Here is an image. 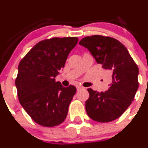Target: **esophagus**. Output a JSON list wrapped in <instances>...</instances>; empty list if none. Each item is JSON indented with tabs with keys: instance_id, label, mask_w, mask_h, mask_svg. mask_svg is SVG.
<instances>
[{
	"instance_id": "34e87169",
	"label": "esophagus",
	"mask_w": 148,
	"mask_h": 148,
	"mask_svg": "<svg viewBox=\"0 0 148 148\" xmlns=\"http://www.w3.org/2000/svg\"><path fill=\"white\" fill-rule=\"evenodd\" d=\"M83 89H84V87L80 86V85H77V91H79V90H83Z\"/></svg>"
}]
</instances>
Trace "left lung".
<instances>
[{
  "mask_svg": "<svg viewBox=\"0 0 148 148\" xmlns=\"http://www.w3.org/2000/svg\"><path fill=\"white\" fill-rule=\"evenodd\" d=\"M79 44L88 49L97 63L112 75V82L104 92L87 89V115L95 121H112L120 117L134 99L139 85L138 66L125 46L114 38L86 36Z\"/></svg>",
  "mask_w": 148,
  "mask_h": 148,
  "instance_id": "1",
  "label": "left lung"
}]
</instances>
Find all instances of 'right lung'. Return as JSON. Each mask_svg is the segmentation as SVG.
Instances as JSON below:
<instances>
[{"instance_id":"1","label":"right lung","mask_w":148,"mask_h":148,"mask_svg":"<svg viewBox=\"0 0 148 148\" xmlns=\"http://www.w3.org/2000/svg\"><path fill=\"white\" fill-rule=\"evenodd\" d=\"M77 42V37L41 41L19 63L15 80L19 101L32 119L42 126H56L67 116L76 87H64L55 77Z\"/></svg>"}]
</instances>
